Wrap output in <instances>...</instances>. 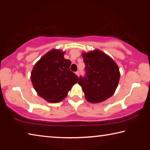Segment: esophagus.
Segmentation results:
<instances>
[{"mask_svg":"<svg viewBox=\"0 0 150 150\" xmlns=\"http://www.w3.org/2000/svg\"><path fill=\"white\" fill-rule=\"evenodd\" d=\"M75 73H76V75H77V76H79V74H80V71L78 70V71H77L75 72Z\"/></svg>","mask_w":150,"mask_h":150,"instance_id":"34e87169","label":"esophagus"}]
</instances>
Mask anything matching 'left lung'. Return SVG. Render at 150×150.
<instances>
[{
	"label": "left lung",
	"instance_id": "obj_1",
	"mask_svg": "<svg viewBox=\"0 0 150 150\" xmlns=\"http://www.w3.org/2000/svg\"><path fill=\"white\" fill-rule=\"evenodd\" d=\"M85 75L78 83L88 102L100 103L113 95L120 79V72L113 59L99 50L83 54Z\"/></svg>",
	"mask_w": 150,
	"mask_h": 150
}]
</instances>
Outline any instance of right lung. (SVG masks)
I'll use <instances>...</instances> for the list:
<instances>
[{
  "label": "right lung",
  "instance_id": "add662e5",
  "mask_svg": "<svg viewBox=\"0 0 150 150\" xmlns=\"http://www.w3.org/2000/svg\"><path fill=\"white\" fill-rule=\"evenodd\" d=\"M58 50L50 51L34 65L31 73L33 86L40 96L50 103L63 100L77 83L78 76L69 69L71 62Z\"/></svg>",
  "mask_w": 150,
  "mask_h": 150
}]
</instances>
